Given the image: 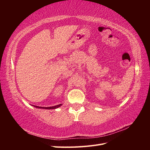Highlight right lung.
Returning <instances> with one entry per match:
<instances>
[{"instance_id": "1", "label": "right lung", "mask_w": 150, "mask_h": 150, "mask_svg": "<svg viewBox=\"0 0 150 150\" xmlns=\"http://www.w3.org/2000/svg\"><path fill=\"white\" fill-rule=\"evenodd\" d=\"M62 104L57 105V106H51V107H40V106H34L35 108H42V109H47V110H52V109H56V108L60 107L61 106Z\"/></svg>"}]
</instances>
